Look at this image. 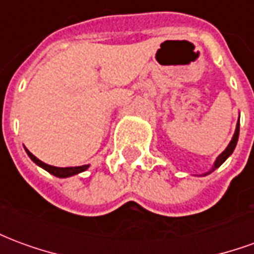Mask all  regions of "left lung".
Segmentation results:
<instances>
[{"label": "left lung", "instance_id": "obj_1", "mask_svg": "<svg viewBox=\"0 0 254 254\" xmlns=\"http://www.w3.org/2000/svg\"><path fill=\"white\" fill-rule=\"evenodd\" d=\"M238 136H240V120H238V124H237V129H235L234 136H233V138H231V141H230L229 147H227V148L224 149V151H223V152H222V154L219 155L218 159H216V162H215V165H213L212 170L209 171V173H212L213 170H216V169H218L219 166L222 165V163H223L224 160L227 159V158H229L230 155L233 154V151H234L235 145H237V141H238ZM209 173H207V174H209ZM207 174H205V176H207Z\"/></svg>", "mask_w": 254, "mask_h": 254}]
</instances>
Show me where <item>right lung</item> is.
Masks as SVG:
<instances>
[{
    "label": "right lung",
    "mask_w": 254,
    "mask_h": 254,
    "mask_svg": "<svg viewBox=\"0 0 254 254\" xmlns=\"http://www.w3.org/2000/svg\"><path fill=\"white\" fill-rule=\"evenodd\" d=\"M25 152L28 154L31 159L35 162L36 165L41 166L42 169H45L46 171H49L50 174L56 177H60V178H66V177H72L74 174H78V173H81V171H85L88 169V165H84V166H78V167H54V166L46 165V163H43L42 160H39L36 158L35 155H32L28 151V149L25 148Z\"/></svg>",
    "instance_id": "1"
}]
</instances>
